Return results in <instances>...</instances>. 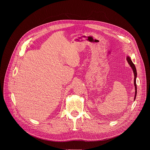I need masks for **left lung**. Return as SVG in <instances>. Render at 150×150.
<instances>
[{
  "label": "left lung",
  "instance_id": "8db88e82",
  "mask_svg": "<svg viewBox=\"0 0 150 150\" xmlns=\"http://www.w3.org/2000/svg\"><path fill=\"white\" fill-rule=\"evenodd\" d=\"M126 60L128 62V63L129 64V65L131 66V67L132 68L134 74V85H135V97L134 99L136 98V96H137V84H136V78L137 76V69L135 68V66L134 64L133 63V62H132L131 58L129 56H127L126 57Z\"/></svg>",
  "mask_w": 150,
  "mask_h": 150
}]
</instances>
